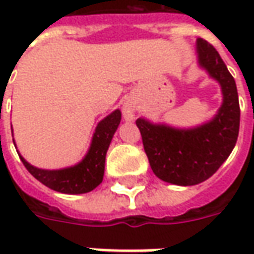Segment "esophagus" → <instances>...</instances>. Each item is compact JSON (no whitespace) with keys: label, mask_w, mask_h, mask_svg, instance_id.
I'll return each instance as SVG.
<instances>
[{"label":"esophagus","mask_w":254,"mask_h":254,"mask_svg":"<svg viewBox=\"0 0 254 254\" xmlns=\"http://www.w3.org/2000/svg\"><path fill=\"white\" fill-rule=\"evenodd\" d=\"M134 113H135V107L132 106L131 103H126L123 106V116L127 122H130L134 119Z\"/></svg>","instance_id":"1"}]
</instances>
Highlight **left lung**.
I'll return each instance as SVG.
<instances>
[{"label": "left lung", "instance_id": "left-lung-1", "mask_svg": "<svg viewBox=\"0 0 254 254\" xmlns=\"http://www.w3.org/2000/svg\"><path fill=\"white\" fill-rule=\"evenodd\" d=\"M198 64L220 84L223 102L215 117L193 128H175L137 119L152 172L181 187L210 178L228 160L238 141L240 107L233 76L218 51L205 39L196 41Z\"/></svg>", "mask_w": 254, "mask_h": 254}]
</instances>
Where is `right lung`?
I'll return each instance as SVG.
<instances>
[{
    "label": "right lung",
    "instance_id": "right-lung-1",
    "mask_svg": "<svg viewBox=\"0 0 254 254\" xmlns=\"http://www.w3.org/2000/svg\"><path fill=\"white\" fill-rule=\"evenodd\" d=\"M120 110H114L107 117H104L96 127L87 154L84 155L82 161L73 167H67L62 170H42L25 161L24 157L19 155V158L24 162L25 168L39 182H42L51 190L72 195L90 192L102 184L106 154L112 142L113 135L120 124Z\"/></svg>",
    "mask_w": 254,
    "mask_h": 254
}]
</instances>
